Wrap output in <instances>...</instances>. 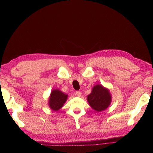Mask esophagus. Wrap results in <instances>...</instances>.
I'll return each mask as SVG.
<instances>
[{
    "mask_svg": "<svg viewBox=\"0 0 153 153\" xmlns=\"http://www.w3.org/2000/svg\"><path fill=\"white\" fill-rule=\"evenodd\" d=\"M76 94L78 96V97H81V92L80 91H76Z\"/></svg>",
    "mask_w": 153,
    "mask_h": 153,
    "instance_id": "1",
    "label": "esophagus"
}]
</instances>
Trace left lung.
<instances>
[{"label":"left lung","mask_w":153,"mask_h":153,"mask_svg":"<svg viewBox=\"0 0 153 153\" xmlns=\"http://www.w3.org/2000/svg\"><path fill=\"white\" fill-rule=\"evenodd\" d=\"M87 99L94 110L101 111L109 106L111 102V95L108 89L98 84L93 87L92 92L87 96Z\"/></svg>","instance_id":"8db88e82"}]
</instances>
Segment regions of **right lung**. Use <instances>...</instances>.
<instances>
[{
	"mask_svg": "<svg viewBox=\"0 0 153 153\" xmlns=\"http://www.w3.org/2000/svg\"><path fill=\"white\" fill-rule=\"evenodd\" d=\"M67 99V94H64L58 89L53 90L50 97L49 106L53 110L58 111L63 106Z\"/></svg>",
	"mask_w": 153,
	"mask_h": 153,
	"instance_id": "1",
	"label": "right lung"
}]
</instances>
